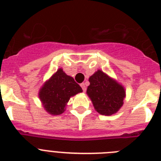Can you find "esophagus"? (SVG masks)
Returning a JSON list of instances; mask_svg holds the SVG:
<instances>
[{
	"label": "esophagus",
	"mask_w": 161,
	"mask_h": 161,
	"mask_svg": "<svg viewBox=\"0 0 161 161\" xmlns=\"http://www.w3.org/2000/svg\"><path fill=\"white\" fill-rule=\"evenodd\" d=\"M80 86H81L82 89H83L84 92H85L86 91V85H85V83H81L80 84Z\"/></svg>",
	"instance_id": "esophagus-1"
}]
</instances>
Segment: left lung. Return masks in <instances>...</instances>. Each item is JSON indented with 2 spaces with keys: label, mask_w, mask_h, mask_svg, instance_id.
Here are the masks:
<instances>
[{
  "label": "left lung",
  "mask_w": 161,
  "mask_h": 161,
  "mask_svg": "<svg viewBox=\"0 0 161 161\" xmlns=\"http://www.w3.org/2000/svg\"><path fill=\"white\" fill-rule=\"evenodd\" d=\"M89 81L90 85L86 93L97 111L106 116L117 113L123 105L126 97L123 85L101 70L92 75Z\"/></svg>",
  "instance_id": "1"
}]
</instances>
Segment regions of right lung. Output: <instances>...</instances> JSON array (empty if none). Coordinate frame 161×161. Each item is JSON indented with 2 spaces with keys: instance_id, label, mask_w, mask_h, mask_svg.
Here are the masks:
<instances>
[{
  "instance_id": "1",
  "label": "right lung",
  "mask_w": 161,
  "mask_h": 161,
  "mask_svg": "<svg viewBox=\"0 0 161 161\" xmlns=\"http://www.w3.org/2000/svg\"><path fill=\"white\" fill-rule=\"evenodd\" d=\"M81 87L59 68L52 77L45 82L39 90V98L44 109L50 114L59 115L65 110L71 97L81 93Z\"/></svg>"
}]
</instances>
